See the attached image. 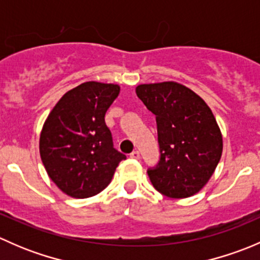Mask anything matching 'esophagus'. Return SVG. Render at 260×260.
<instances>
[{"mask_svg": "<svg viewBox=\"0 0 260 260\" xmlns=\"http://www.w3.org/2000/svg\"><path fill=\"white\" fill-rule=\"evenodd\" d=\"M129 157H131V158H133V159H138V158H140V152L133 151L132 153L129 154Z\"/></svg>", "mask_w": 260, "mask_h": 260, "instance_id": "1", "label": "esophagus"}]
</instances>
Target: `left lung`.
<instances>
[{"instance_id":"obj_1","label":"left lung","mask_w":260,"mask_h":260,"mask_svg":"<svg viewBox=\"0 0 260 260\" xmlns=\"http://www.w3.org/2000/svg\"><path fill=\"white\" fill-rule=\"evenodd\" d=\"M137 96L156 115L161 158L148 170L162 195L185 199L198 193L215 172L222 153V135L200 95L176 81L141 84Z\"/></svg>"}]
</instances>
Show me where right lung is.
I'll return each instance as SVG.
<instances>
[{
  "label": "right lung",
  "mask_w": 260,
  "mask_h": 260,
  "mask_svg": "<svg viewBox=\"0 0 260 260\" xmlns=\"http://www.w3.org/2000/svg\"><path fill=\"white\" fill-rule=\"evenodd\" d=\"M118 84L85 81L55 104L40 133V157L52 182L68 196L86 199L111 183L125 156L113 147L106 112Z\"/></svg>",
  "instance_id": "obj_1"
}]
</instances>
